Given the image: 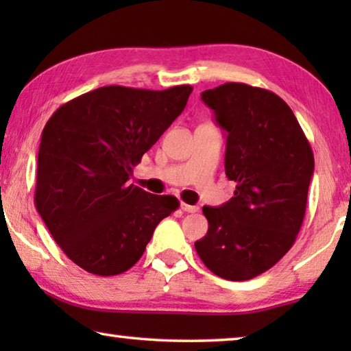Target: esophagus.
<instances>
[{
  "instance_id": "esophagus-1",
  "label": "esophagus",
  "mask_w": 351,
  "mask_h": 351,
  "mask_svg": "<svg viewBox=\"0 0 351 351\" xmlns=\"http://www.w3.org/2000/svg\"><path fill=\"white\" fill-rule=\"evenodd\" d=\"M181 209H182L184 212H187V213L198 212V207H197V206H190V204H186V203H181Z\"/></svg>"
}]
</instances>
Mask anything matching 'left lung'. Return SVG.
I'll list each match as a JSON object with an SVG mask.
<instances>
[{
  "label": "left lung",
  "instance_id": "1",
  "mask_svg": "<svg viewBox=\"0 0 351 351\" xmlns=\"http://www.w3.org/2000/svg\"><path fill=\"white\" fill-rule=\"evenodd\" d=\"M226 132L224 170L234 197L203 207L209 229L195 249L213 274L232 282L272 268L299 234L314 171L313 150L293 110L246 83L201 93Z\"/></svg>",
  "mask_w": 351,
  "mask_h": 351
}]
</instances>
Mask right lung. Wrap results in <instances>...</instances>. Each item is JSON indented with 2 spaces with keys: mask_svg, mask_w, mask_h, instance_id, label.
Masks as SVG:
<instances>
[{
  "mask_svg": "<svg viewBox=\"0 0 351 351\" xmlns=\"http://www.w3.org/2000/svg\"><path fill=\"white\" fill-rule=\"evenodd\" d=\"M192 90L102 86L69 100L47 121L35 207L82 269L105 277L128 271L159 221L178 209L171 195L148 193L128 180L142 154L186 108Z\"/></svg>",
  "mask_w": 351,
  "mask_h": 351,
  "instance_id": "add662e5",
  "label": "right lung"
}]
</instances>
